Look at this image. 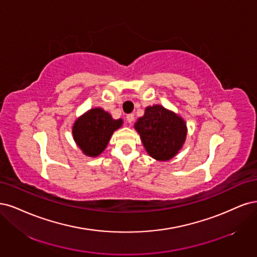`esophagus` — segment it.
Here are the masks:
<instances>
[{
  "label": "esophagus",
  "mask_w": 257,
  "mask_h": 257,
  "mask_svg": "<svg viewBox=\"0 0 257 257\" xmlns=\"http://www.w3.org/2000/svg\"><path fill=\"white\" fill-rule=\"evenodd\" d=\"M126 119H127V121L129 123H132V121L135 120V115L134 114H128L127 116H126Z\"/></svg>",
  "instance_id": "obj_1"
}]
</instances>
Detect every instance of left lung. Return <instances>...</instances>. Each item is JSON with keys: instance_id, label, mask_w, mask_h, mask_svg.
I'll return each instance as SVG.
<instances>
[{"instance_id": "obj_1", "label": "left lung", "mask_w": 257, "mask_h": 257, "mask_svg": "<svg viewBox=\"0 0 257 257\" xmlns=\"http://www.w3.org/2000/svg\"><path fill=\"white\" fill-rule=\"evenodd\" d=\"M146 152L154 159L168 161L183 147L187 137L186 121L164 106H147L144 116L135 123Z\"/></svg>"}]
</instances>
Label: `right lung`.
<instances>
[{
    "instance_id": "add662e5",
    "label": "right lung",
    "mask_w": 257,
    "mask_h": 257,
    "mask_svg": "<svg viewBox=\"0 0 257 257\" xmlns=\"http://www.w3.org/2000/svg\"><path fill=\"white\" fill-rule=\"evenodd\" d=\"M121 125V118L113 119L101 107H95L74 121L72 136L84 155L97 157L105 150L113 132Z\"/></svg>"
}]
</instances>
